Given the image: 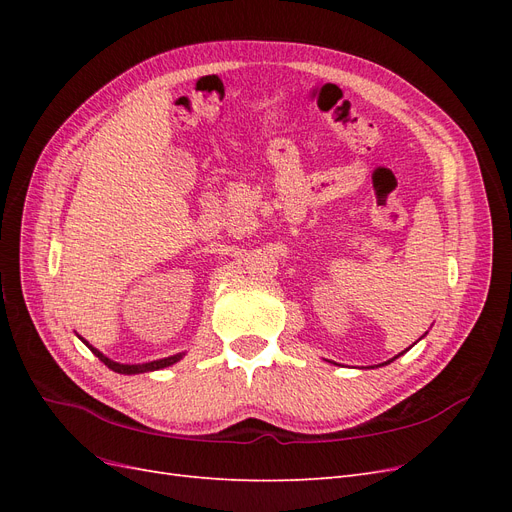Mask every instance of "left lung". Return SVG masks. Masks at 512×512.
<instances>
[{
    "label": "left lung",
    "mask_w": 512,
    "mask_h": 512,
    "mask_svg": "<svg viewBox=\"0 0 512 512\" xmlns=\"http://www.w3.org/2000/svg\"><path fill=\"white\" fill-rule=\"evenodd\" d=\"M401 354H404V352H401ZM395 359H397V356H395Z\"/></svg>",
    "instance_id": "obj_1"
}]
</instances>
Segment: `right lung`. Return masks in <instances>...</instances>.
I'll return each mask as SVG.
<instances>
[{
	"instance_id": "obj_1",
	"label": "right lung",
	"mask_w": 512,
	"mask_h": 512,
	"mask_svg": "<svg viewBox=\"0 0 512 512\" xmlns=\"http://www.w3.org/2000/svg\"><path fill=\"white\" fill-rule=\"evenodd\" d=\"M83 342H85V339H83ZM85 344H87V342H85ZM87 346H89V344H87ZM89 350L94 352L108 369L117 371V374H143V371H156V369H162V367H168V365L177 363V361L181 359V356H183V354H175V356H168V359L151 361V363H143V365H123V363H115V361H111V359H106V356H104L100 350H96V348L89 346Z\"/></svg>"
}]
</instances>
